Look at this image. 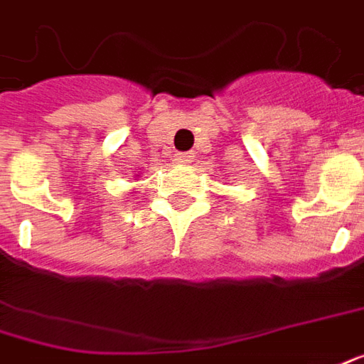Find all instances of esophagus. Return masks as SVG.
Instances as JSON below:
<instances>
[{"label": "esophagus", "mask_w": 364, "mask_h": 364, "mask_svg": "<svg viewBox=\"0 0 364 364\" xmlns=\"http://www.w3.org/2000/svg\"><path fill=\"white\" fill-rule=\"evenodd\" d=\"M175 161L177 163H191L193 153H175Z\"/></svg>", "instance_id": "34e87169"}]
</instances>
